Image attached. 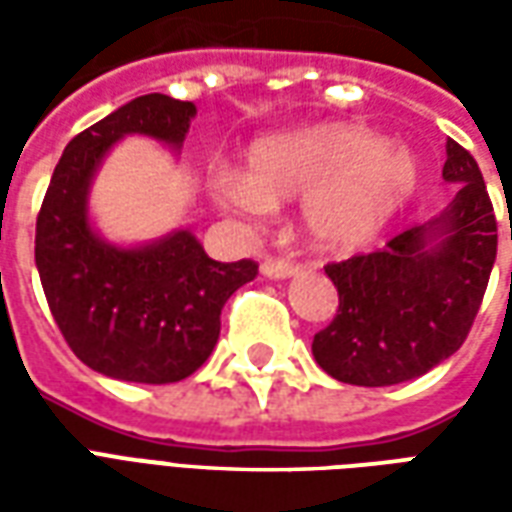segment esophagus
<instances>
[{
  "label": "esophagus",
  "instance_id": "34e87169",
  "mask_svg": "<svg viewBox=\"0 0 512 512\" xmlns=\"http://www.w3.org/2000/svg\"><path fill=\"white\" fill-rule=\"evenodd\" d=\"M260 274L266 279H288L296 274V266L288 263V260H274V257H268V260H263V266H260Z\"/></svg>",
  "mask_w": 512,
  "mask_h": 512
}]
</instances>
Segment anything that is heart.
<instances>
[{
    "label": "heart",
    "mask_w": 512,
    "mask_h": 512,
    "mask_svg": "<svg viewBox=\"0 0 512 512\" xmlns=\"http://www.w3.org/2000/svg\"><path fill=\"white\" fill-rule=\"evenodd\" d=\"M419 186V161L406 145L362 126L304 128L249 147L246 172L213 178L222 205L263 222L282 202H301V227L318 252L345 255L373 244Z\"/></svg>",
    "instance_id": "b5f03b06"
}]
</instances>
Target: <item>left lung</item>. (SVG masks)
Returning <instances> with one entry per match:
<instances>
[{
	"label": "left lung",
	"mask_w": 512,
	"mask_h": 512,
	"mask_svg": "<svg viewBox=\"0 0 512 512\" xmlns=\"http://www.w3.org/2000/svg\"><path fill=\"white\" fill-rule=\"evenodd\" d=\"M452 202L386 249L326 266L340 310L312 356L337 381L392 386L425 376L466 340L496 260V219L480 167L447 139Z\"/></svg>",
	"instance_id": "obj_1"
}]
</instances>
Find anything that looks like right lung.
Listing matches in <instances>:
<instances>
[{
    "instance_id": "add662e5",
    "label": "right lung",
    "mask_w": 512,
    "mask_h": 512,
    "mask_svg": "<svg viewBox=\"0 0 512 512\" xmlns=\"http://www.w3.org/2000/svg\"><path fill=\"white\" fill-rule=\"evenodd\" d=\"M197 106L150 93L73 136L54 167L35 233V266L62 337L84 365L134 384H175L205 365L224 301L252 282V260L219 263L189 227L115 244L93 222L90 191L126 136L180 153Z\"/></svg>"
}]
</instances>
